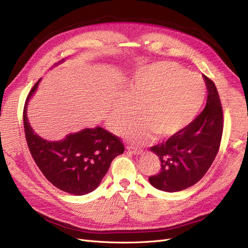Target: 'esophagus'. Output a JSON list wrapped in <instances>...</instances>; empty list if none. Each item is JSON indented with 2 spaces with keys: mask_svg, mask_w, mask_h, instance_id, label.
Segmentation results:
<instances>
[{
  "mask_svg": "<svg viewBox=\"0 0 248 248\" xmlns=\"http://www.w3.org/2000/svg\"><path fill=\"white\" fill-rule=\"evenodd\" d=\"M129 150V151H131L132 153H134V154H141L142 153V150L141 149H139V148H133V147H128L127 148Z\"/></svg>",
  "mask_w": 248,
  "mask_h": 248,
  "instance_id": "obj_1",
  "label": "esophagus"
}]
</instances>
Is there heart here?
<instances>
[{
	"label": "heart",
	"instance_id": "b5f03b06",
	"mask_svg": "<svg viewBox=\"0 0 248 248\" xmlns=\"http://www.w3.org/2000/svg\"><path fill=\"white\" fill-rule=\"evenodd\" d=\"M204 96L205 82L198 74L172 62H156L140 68L112 102L108 126L121 133L139 109L140 120L127 130L131 141L142 144L154 133L162 139L174 137L192 121Z\"/></svg>",
	"mask_w": 248,
	"mask_h": 248
}]
</instances>
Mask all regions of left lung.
<instances>
[{
  "mask_svg": "<svg viewBox=\"0 0 248 248\" xmlns=\"http://www.w3.org/2000/svg\"><path fill=\"white\" fill-rule=\"evenodd\" d=\"M206 107L183 130L151 147L160 160V171L150 176L155 188L176 192L188 188L205 176L218 153L223 130V112L214 81L204 76Z\"/></svg>",
  "mask_w": 248,
  "mask_h": 248,
  "instance_id": "left-lung-1",
  "label": "left lung"
}]
</instances>
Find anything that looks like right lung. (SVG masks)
Wrapping results in <instances>:
<instances>
[{
	"label": "right lung",
	"instance_id": "obj_1",
	"mask_svg": "<svg viewBox=\"0 0 248 248\" xmlns=\"http://www.w3.org/2000/svg\"><path fill=\"white\" fill-rule=\"evenodd\" d=\"M39 80L30 91L22 112L30 153L44 177L57 188L76 196L91 192L99 186L112 159L123 154V141L101 127L69 134L59 141L43 140L27 118L28 100Z\"/></svg>",
	"mask_w": 248,
	"mask_h": 248
}]
</instances>
